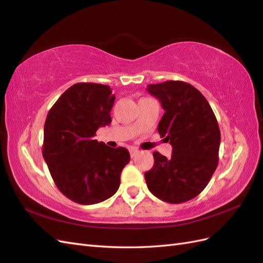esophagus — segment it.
I'll use <instances>...</instances> for the list:
<instances>
[{
  "label": "esophagus",
  "mask_w": 263,
  "mask_h": 263,
  "mask_svg": "<svg viewBox=\"0 0 263 263\" xmlns=\"http://www.w3.org/2000/svg\"><path fill=\"white\" fill-rule=\"evenodd\" d=\"M139 153H140V151H139L138 149H136V148H130V149H129V154H130V157H132V158L136 157L137 155H139Z\"/></svg>",
  "instance_id": "obj_1"
}]
</instances>
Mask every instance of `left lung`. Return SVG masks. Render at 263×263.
<instances>
[{"label":"left lung","instance_id":"left-lung-1","mask_svg":"<svg viewBox=\"0 0 263 263\" xmlns=\"http://www.w3.org/2000/svg\"><path fill=\"white\" fill-rule=\"evenodd\" d=\"M147 91L164 109L158 133L172 146L170 158L154 153V166L145 173L147 186L163 202L184 203L202 192L217 168V119L208 100L190 83L170 80L149 84Z\"/></svg>","mask_w":263,"mask_h":263}]
</instances>
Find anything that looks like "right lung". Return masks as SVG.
<instances>
[{
    "label": "right lung",
    "mask_w": 263,
    "mask_h": 263,
    "mask_svg": "<svg viewBox=\"0 0 263 263\" xmlns=\"http://www.w3.org/2000/svg\"><path fill=\"white\" fill-rule=\"evenodd\" d=\"M114 101L108 85L76 83L47 115L44 159L58 190L78 204H97L114 195L129 162L126 148H110L94 139L99 127L112 122Z\"/></svg>",
    "instance_id": "add662e5"
}]
</instances>
